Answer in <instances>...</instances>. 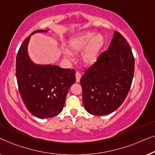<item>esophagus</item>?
Masks as SVG:
<instances>
[{
    "instance_id": "esophagus-1",
    "label": "esophagus",
    "mask_w": 155,
    "mask_h": 155,
    "mask_svg": "<svg viewBox=\"0 0 155 155\" xmlns=\"http://www.w3.org/2000/svg\"><path fill=\"white\" fill-rule=\"evenodd\" d=\"M81 73L80 72H76L75 73V78H76V82H79L80 80V78H81Z\"/></svg>"
}]
</instances>
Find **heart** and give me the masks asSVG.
<instances>
[{
	"label": "heart",
	"mask_w": 155,
	"mask_h": 155,
	"mask_svg": "<svg viewBox=\"0 0 155 155\" xmlns=\"http://www.w3.org/2000/svg\"><path fill=\"white\" fill-rule=\"evenodd\" d=\"M105 44L103 35H95L94 31H84L71 39L68 42L71 53L82 51V60L87 65L93 64L98 58L99 54Z\"/></svg>",
	"instance_id": "heart-1"
}]
</instances>
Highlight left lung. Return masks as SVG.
<instances>
[{
    "instance_id": "left-lung-1",
    "label": "left lung",
    "mask_w": 155,
    "mask_h": 155,
    "mask_svg": "<svg viewBox=\"0 0 155 155\" xmlns=\"http://www.w3.org/2000/svg\"><path fill=\"white\" fill-rule=\"evenodd\" d=\"M134 70L130 46L115 31L108 50L99 55L80 79L86 111L92 115L104 116L117 109L128 94Z\"/></svg>"
}]
</instances>
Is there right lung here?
Returning <instances> with one entry per match:
<instances>
[{"label": "right lung", "mask_w": 155, "mask_h": 155, "mask_svg": "<svg viewBox=\"0 0 155 155\" xmlns=\"http://www.w3.org/2000/svg\"><path fill=\"white\" fill-rule=\"evenodd\" d=\"M33 31L21 44L16 57V78L20 94L28 111L39 118H51L62 111L70 87L75 82L74 69L55 65H37L27 54Z\"/></svg>", "instance_id": "add662e5"}]
</instances>
